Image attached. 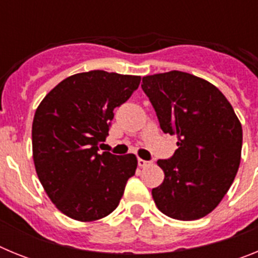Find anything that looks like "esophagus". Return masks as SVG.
<instances>
[{
    "instance_id": "obj_1",
    "label": "esophagus",
    "mask_w": 258,
    "mask_h": 258,
    "mask_svg": "<svg viewBox=\"0 0 258 258\" xmlns=\"http://www.w3.org/2000/svg\"><path fill=\"white\" fill-rule=\"evenodd\" d=\"M138 165H140L141 168H145V166L151 165V161H146L143 160V159H138Z\"/></svg>"
}]
</instances>
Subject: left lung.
Wrapping results in <instances>:
<instances>
[{"label":"left lung","instance_id":"1","mask_svg":"<svg viewBox=\"0 0 258 258\" xmlns=\"http://www.w3.org/2000/svg\"><path fill=\"white\" fill-rule=\"evenodd\" d=\"M164 133L177 137L174 155L157 160L164 181L152 188L159 211L181 221L211 213L239 169L243 131L226 97L207 80L170 71L142 79Z\"/></svg>","mask_w":258,"mask_h":258}]
</instances>
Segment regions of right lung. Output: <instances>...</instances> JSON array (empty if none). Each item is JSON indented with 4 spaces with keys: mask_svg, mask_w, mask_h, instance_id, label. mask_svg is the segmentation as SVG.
Here are the masks:
<instances>
[{
    "mask_svg": "<svg viewBox=\"0 0 258 258\" xmlns=\"http://www.w3.org/2000/svg\"><path fill=\"white\" fill-rule=\"evenodd\" d=\"M141 76L89 71L64 79L37 107L32 124L33 161L42 187L56 208L81 222L117 208L137 157L98 152L113 109L138 89Z\"/></svg>",
    "mask_w": 258,
    "mask_h": 258,
    "instance_id": "add662e5",
    "label": "right lung"
}]
</instances>
